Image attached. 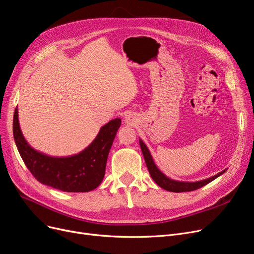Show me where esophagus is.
<instances>
[{
    "label": "esophagus",
    "mask_w": 254,
    "mask_h": 254,
    "mask_svg": "<svg viewBox=\"0 0 254 254\" xmlns=\"http://www.w3.org/2000/svg\"><path fill=\"white\" fill-rule=\"evenodd\" d=\"M126 123L128 125V126H134L136 123H137V118L135 115L133 114H127L126 116Z\"/></svg>",
    "instance_id": "1"
}]
</instances>
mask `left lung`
Returning a JSON list of instances; mask_svg holds the SVG:
<instances>
[{"label": "left lung", "instance_id": "left-lung-1", "mask_svg": "<svg viewBox=\"0 0 254 254\" xmlns=\"http://www.w3.org/2000/svg\"><path fill=\"white\" fill-rule=\"evenodd\" d=\"M140 142V147L143 153V157H144L145 163L147 169L149 171V174L151 176V179L156 182L158 186H160L161 188L164 190H167L169 192H175V193H180V192H189V191H194L197 189H200L201 187L207 185L208 183L213 182L217 178H219L220 175L223 174L227 169H224L223 171L217 173L216 175L212 176V178H208L202 181H198V182H181V181H175L172 179H169L168 176L165 175L158 167L156 163L153 162V159L150 154L149 149L145 145V143L142 141V139H139Z\"/></svg>", "mask_w": 254, "mask_h": 254}]
</instances>
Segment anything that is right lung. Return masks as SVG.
Segmentation results:
<instances>
[{
    "label": "right lung",
    "instance_id": "1",
    "mask_svg": "<svg viewBox=\"0 0 254 254\" xmlns=\"http://www.w3.org/2000/svg\"><path fill=\"white\" fill-rule=\"evenodd\" d=\"M120 125V118L110 120L81 152L68 157H53L34 149L27 142L19 127L16 108L13 137L21 159L38 182L64 192H89L104 180L109 151Z\"/></svg>",
    "mask_w": 254,
    "mask_h": 254
}]
</instances>
